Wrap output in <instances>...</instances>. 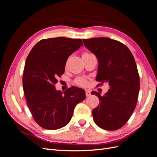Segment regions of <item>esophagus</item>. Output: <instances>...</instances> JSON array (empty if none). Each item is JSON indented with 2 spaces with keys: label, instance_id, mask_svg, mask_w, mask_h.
<instances>
[{
  "label": "esophagus",
  "instance_id": "34e87169",
  "mask_svg": "<svg viewBox=\"0 0 157 157\" xmlns=\"http://www.w3.org/2000/svg\"><path fill=\"white\" fill-rule=\"evenodd\" d=\"M90 95H91V94H90V91L89 90H86V96L88 97V96H90Z\"/></svg>",
  "mask_w": 157,
  "mask_h": 157
}]
</instances>
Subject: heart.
I'll return each instance as SVG.
<instances>
[{"label": "heart", "instance_id": "obj_1", "mask_svg": "<svg viewBox=\"0 0 157 157\" xmlns=\"http://www.w3.org/2000/svg\"><path fill=\"white\" fill-rule=\"evenodd\" d=\"M75 83L79 86L85 87L88 85V80L83 77H78L75 78Z\"/></svg>", "mask_w": 157, "mask_h": 157}]
</instances>
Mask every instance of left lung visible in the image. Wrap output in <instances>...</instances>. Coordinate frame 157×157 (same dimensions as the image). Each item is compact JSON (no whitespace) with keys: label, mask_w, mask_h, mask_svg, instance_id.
I'll return each mask as SVG.
<instances>
[{"label":"left lung","mask_w":157,"mask_h":157,"mask_svg":"<svg viewBox=\"0 0 157 157\" xmlns=\"http://www.w3.org/2000/svg\"><path fill=\"white\" fill-rule=\"evenodd\" d=\"M84 46L98 60L97 86L108 82L110 88L101 96L93 91L100 103L93 109L94 122L102 129L116 130L129 120L140 91V76L132 52L122 42L109 38L84 39Z\"/></svg>","instance_id":"obj_1"}]
</instances>
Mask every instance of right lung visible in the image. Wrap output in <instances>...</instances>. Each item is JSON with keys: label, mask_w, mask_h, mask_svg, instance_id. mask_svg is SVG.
<instances>
[{"label": "right lung", "mask_w": 157, "mask_h": 157, "mask_svg": "<svg viewBox=\"0 0 157 157\" xmlns=\"http://www.w3.org/2000/svg\"><path fill=\"white\" fill-rule=\"evenodd\" d=\"M83 46L81 39L65 37L40 40L25 61L23 87L27 106L35 122L47 130H57L70 122L74 109L86 98L85 91L72 86L63 93L55 84L64 73L69 56Z\"/></svg>", "instance_id": "obj_1"}]
</instances>
